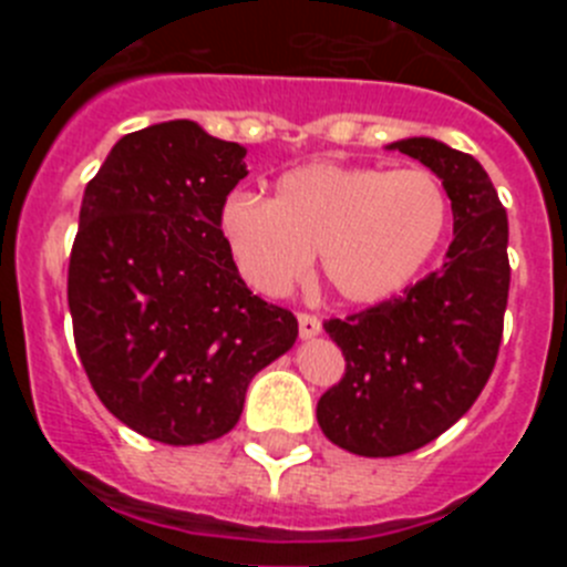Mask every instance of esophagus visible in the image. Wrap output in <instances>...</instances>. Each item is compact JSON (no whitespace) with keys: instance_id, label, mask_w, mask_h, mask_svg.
<instances>
[{"instance_id":"1","label":"esophagus","mask_w":567,"mask_h":567,"mask_svg":"<svg viewBox=\"0 0 567 567\" xmlns=\"http://www.w3.org/2000/svg\"><path fill=\"white\" fill-rule=\"evenodd\" d=\"M320 329H323V327H320V320L315 318V315H307V312L298 315V332H300V338H303V340L318 338Z\"/></svg>"}]
</instances>
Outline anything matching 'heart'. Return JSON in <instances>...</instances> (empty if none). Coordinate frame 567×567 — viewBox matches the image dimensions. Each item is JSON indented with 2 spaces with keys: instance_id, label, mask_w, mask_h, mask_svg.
Instances as JSON below:
<instances>
[{
  "instance_id": "heart-1",
  "label": "heart",
  "mask_w": 567,
  "mask_h": 567,
  "mask_svg": "<svg viewBox=\"0 0 567 567\" xmlns=\"http://www.w3.org/2000/svg\"><path fill=\"white\" fill-rule=\"evenodd\" d=\"M449 215L443 184L425 169L323 162L280 175L269 202L229 195L218 233L255 292L287 295L320 249V267L340 298L380 303L429 267Z\"/></svg>"
}]
</instances>
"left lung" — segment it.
<instances>
[{"label":"left lung","instance_id":"obj_1","mask_svg":"<svg viewBox=\"0 0 567 567\" xmlns=\"http://www.w3.org/2000/svg\"><path fill=\"white\" fill-rule=\"evenodd\" d=\"M432 169L454 213L443 267L400 298L327 320L346 374L318 400L329 440L360 457H398L452 429L488 383L508 303V215L483 164L414 135L385 144Z\"/></svg>","mask_w":567,"mask_h":567}]
</instances>
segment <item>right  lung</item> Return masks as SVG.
I'll return each instance as SVG.
<instances>
[{"label":"right lung","mask_w":567,"mask_h":567,"mask_svg":"<svg viewBox=\"0 0 567 567\" xmlns=\"http://www.w3.org/2000/svg\"><path fill=\"white\" fill-rule=\"evenodd\" d=\"M247 147L198 122L122 135L84 187L68 307L99 400L133 432L198 445L235 429L255 374L298 320L247 289L218 213Z\"/></svg>","instance_id":"obj_1"}]
</instances>
